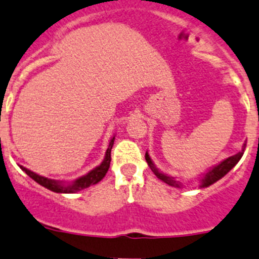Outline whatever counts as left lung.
I'll list each match as a JSON object with an SVG mask.
<instances>
[{"instance_id":"obj_1","label":"left lung","mask_w":259,"mask_h":259,"mask_svg":"<svg viewBox=\"0 0 259 259\" xmlns=\"http://www.w3.org/2000/svg\"><path fill=\"white\" fill-rule=\"evenodd\" d=\"M244 148H245V144H244ZM244 148L242 149V152H239V153H237L235 155H232V157L227 158V159L223 160L222 163H219V164L215 165L214 168H211V169H210L209 172H207L206 175L201 178V187H207V186L212 185V183H215L217 181H219L222 177H224V176L227 175V173L229 172V170L232 169V168L234 167L238 162H239V159L242 158L243 153H244ZM145 159H147L149 167L152 168V170L155 173V176H157L159 180H162L163 182H165L167 185H169V186L180 187V183H178L177 181H175L173 178L168 177V176L163 175V173H160L159 170L154 167V164H153L152 159H150V157L148 155V153H145Z\"/></svg>"}]
</instances>
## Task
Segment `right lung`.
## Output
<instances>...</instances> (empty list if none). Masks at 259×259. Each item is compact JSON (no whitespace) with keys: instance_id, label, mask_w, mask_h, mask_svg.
<instances>
[{"instance_id":"1","label":"right lung","mask_w":259,"mask_h":259,"mask_svg":"<svg viewBox=\"0 0 259 259\" xmlns=\"http://www.w3.org/2000/svg\"><path fill=\"white\" fill-rule=\"evenodd\" d=\"M114 140H115V137L112 138L111 142H110L104 162H102L99 167H96L95 169H92L91 172L87 173L86 176L79 177L78 180H76L73 183H71V185H63V183L59 182V181L49 180V178L47 177H42V176H39L36 175V173L31 172V170L22 167V165H20V168H21V169L24 170L29 177H31L35 182H37L39 185H41L42 187L48 188V190L53 191V192H58V193L78 192V191L83 190V188L90 187V186L92 185H96V183H99L100 181L105 177V175H106L107 170H109L110 162H111V149H112V145H114Z\"/></svg>"}]
</instances>
